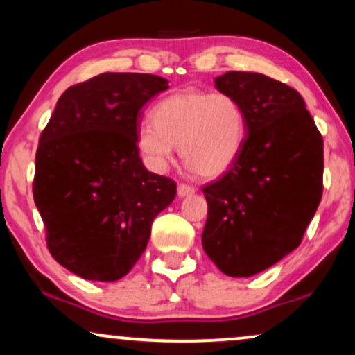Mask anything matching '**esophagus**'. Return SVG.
Returning a JSON list of instances; mask_svg holds the SVG:
<instances>
[{"mask_svg": "<svg viewBox=\"0 0 355 355\" xmlns=\"http://www.w3.org/2000/svg\"><path fill=\"white\" fill-rule=\"evenodd\" d=\"M177 193H178V197H180V198L189 197V195L195 193V189H193V187L187 185V183H180V185L177 187Z\"/></svg>", "mask_w": 355, "mask_h": 355, "instance_id": "34e87169", "label": "esophagus"}]
</instances>
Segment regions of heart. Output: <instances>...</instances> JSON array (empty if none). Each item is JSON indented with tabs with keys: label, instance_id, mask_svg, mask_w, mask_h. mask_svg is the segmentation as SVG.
Returning a JSON list of instances; mask_svg holds the SVG:
<instances>
[{
	"label": "heart",
	"instance_id": "b5f03b06",
	"mask_svg": "<svg viewBox=\"0 0 355 355\" xmlns=\"http://www.w3.org/2000/svg\"><path fill=\"white\" fill-rule=\"evenodd\" d=\"M152 115L153 123L138 126L137 148L153 172H165L180 145L183 162L200 177H218L245 144V110L229 93L182 89L158 101Z\"/></svg>",
	"mask_w": 355,
	"mask_h": 355
}]
</instances>
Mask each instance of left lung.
Listing matches in <instances>:
<instances>
[{"instance_id":"1","label":"left lung","mask_w":355,"mask_h":355,"mask_svg":"<svg viewBox=\"0 0 355 355\" xmlns=\"http://www.w3.org/2000/svg\"><path fill=\"white\" fill-rule=\"evenodd\" d=\"M245 110L247 138L229 172L203 189L205 254L229 277H250L300 245L322 198L324 140L297 89L260 73L215 78Z\"/></svg>"}]
</instances>
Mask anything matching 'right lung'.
<instances>
[{
  "mask_svg": "<svg viewBox=\"0 0 355 355\" xmlns=\"http://www.w3.org/2000/svg\"><path fill=\"white\" fill-rule=\"evenodd\" d=\"M168 89L146 73H101L70 87L40 137L33 197L56 262L85 280L115 282L144 254L177 185L145 168L141 108Z\"/></svg>",
  "mask_w": 355,
  "mask_h": 355,
  "instance_id": "add662e5",
  "label": "right lung"
}]
</instances>
